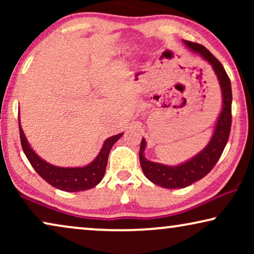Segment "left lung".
Segmentation results:
<instances>
[{
	"label": "left lung",
	"mask_w": 254,
	"mask_h": 254,
	"mask_svg": "<svg viewBox=\"0 0 254 254\" xmlns=\"http://www.w3.org/2000/svg\"><path fill=\"white\" fill-rule=\"evenodd\" d=\"M184 43L186 44L187 47H190L195 53H199L204 60L211 64L215 74L217 75L218 82H220L222 97H223V106H222L221 114L218 117L216 127H215V131L209 143L200 154H197L195 157L190 159L189 162L184 163V164L178 166H168L148 161L144 157L145 140L142 138L140 145V164L142 171L150 182L170 190L184 189V187L192 185L193 183L202 179L204 176H207L211 171V169L220 159L225 145H227L229 135H230L232 119L231 82L224 70L223 65L202 45L192 43V41H184Z\"/></svg>",
	"instance_id": "1"
}]
</instances>
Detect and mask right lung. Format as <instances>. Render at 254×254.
I'll use <instances>...</instances> for the list:
<instances>
[{
    "mask_svg": "<svg viewBox=\"0 0 254 254\" xmlns=\"http://www.w3.org/2000/svg\"><path fill=\"white\" fill-rule=\"evenodd\" d=\"M20 143L26 158L36 170V172L55 189L64 190V192H79L92 189L102 182L107 165V158L112 145L121 137L123 133L114 135L104 142L102 150L93 162L83 168H60L48 164L41 159L27 142L24 131L19 123Z\"/></svg>",
    "mask_w": 254,
    "mask_h": 254,
    "instance_id": "1",
    "label": "right lung"
}]
</instances>
